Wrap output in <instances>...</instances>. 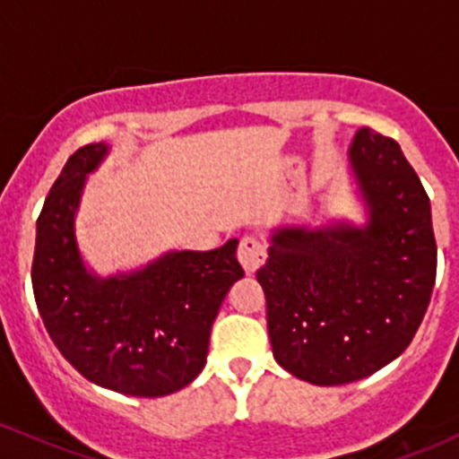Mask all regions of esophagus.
I'll return each mask as SVG.
<instances>
[{
	"instance_id": "esophagus-1",
	"label": "esophagus",
	"mask_w": 459,
	"mask_h": 459,
	"mask_svg": "<svg viewBox=\"0 0 459 459\" xmlns=\"http://www.w3.org/2000/svg\"><path fill=\"white\" fill-rule=\"evenodd\" d=\"M238 259L242 264L244 270L248 274H253L255 270L262 266L266 262V246L259 242L257 238H244L239 242V250H238Z\"/></svg>"
}]
</instances>
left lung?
I'll use <instances>...</instances> for the list:
<instances>
[{"label": "left lung", "instance_id": "obj_1", "mask_svg": "<svg viewBox=\"0 0 459 459\" xmlns=\"http://www.w3.org/2000/svg\"><path fill=\"white\" fill-rule=\"evenodd\" d=\"M347 173L360 221L274 226L257 270L274 360L312 385L354 383L398 359L436 286L431 202L400 144L360 127Z\"/></svg>", "mask_w": 459, "mask_h": 459}]
</instances>
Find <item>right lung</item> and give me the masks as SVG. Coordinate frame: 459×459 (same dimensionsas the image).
<instances>
[{"label":"right lung","mask_w":459,"mask_h":459,"mask_svg":"<svg viewBox=\"0 0 459 459\" xmlns=\"http://www.w3.org/2000/svg\"><path fill=\"white\" fill-rule=\"evenodd\" d=\"M112 147L67 158L37 220L32 290L56 350L99 387L138 398L180 392L206 365L211 327L244 277L238 239L213 250H167L132 270L100 274L85 262L76 215L88 176Z\"/></svg>","instance_id":"obj_1"}]
</instances>
